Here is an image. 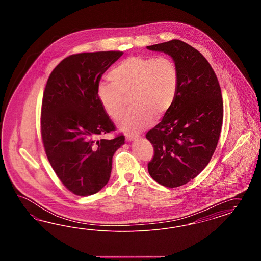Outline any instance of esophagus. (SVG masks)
<instances>
[{"label": "esophagus", "instance_id": "34e87169", "mask_svg": "<svg viewBox=\"0 0 261 261\" xmlns=\"http://www.w3.org/2000/svg\"><path fill=\"white\" fill-rule=\"evenodd\" d=\"M136 139H138V137L137 136H134V135H126L125 136V140H127V141H133V140H136Z\"/></svg>", "mask_w": 261, "mask_h": 261}]
</instances>
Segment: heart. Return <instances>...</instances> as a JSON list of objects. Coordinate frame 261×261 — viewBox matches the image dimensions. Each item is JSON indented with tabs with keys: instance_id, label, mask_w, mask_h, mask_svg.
Returning a JSON list of instances; mask_svg holds the SVG:
<instances>
[{
	"instance_id": "heart-1",
	"label": "heart",
	"mask_w": 261,
	"mask_h": 261,
	"mask_svg": "<svg viewBox=\"0 0 261 261\" xmlns=\"http://www.w3.org/2000/svg\"><path fill=\"white\" fill-rule=\"evenodd\" d=\"M111 83L98 85L97 96L102 108L117 119L124 108L123 95L133 108L121 116L117 125L126 133L138 134L149 127L153 115L166 113L175 100L179 86L176 64L169 58L132 56L115 66L108 73Z\"/></svg>"
}]
</instances>
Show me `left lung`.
Segmentation results:
<instances>
[{
    "instance_id": "obj_1",
    "label": "left lung",
    "mask_w": 261,
    "mask_h": 261,
    "mask_svg": "<svg viewBox=\"0 0 261 261\" xmlns=\"http://www.w3.org/2000/svg\"><path fill=\"white\" fill-rule=\"evenodd\" d=\"M146 48L170 56L179 72L174 102L146 134L154 150L148 164L151 177L176 188L196 177L215 152L223 124L222 91L208 61L191 45L173 39Z\"/></svg>"
}]
</instances>
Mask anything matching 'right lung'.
Here are the masks:
<instances>
[{
  "label": "right lung",
  "instance_id": "1",
  "mask_svg": "<svg viewBox=\"0 0 261 261\" xmlns=\"http://www.w3.org/2000/svg\"><path fill=\"white\" fill-rule=\"evenodd\" d=\"M122 51H96L63 59L49 77L42 99L41 136L49 162L64 186L89 196L108 184L115 152L124 136L100 140L114 123L98 100L97 88Z\"/></svg>",
  "mask_w": 261,
  "mask_h": 261
}]
</instances>
